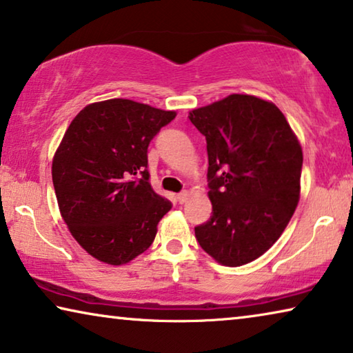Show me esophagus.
Segmentation results:
<instances>
[{"label":"esophagus","instance_id":"esophagus-1","mask_svg":"<svg viewBox=\"0 0 353 353\" xmlns=\"http://www.w3.org/2000/svg\"><path fill=\"white\" fill-rule=\"evenodd\" d=\"M188 191H183V192H180V194H176V202L178 203H184L188 200Z\"/></svg>","mask_w":353,"mask_h":353}]
</instances>
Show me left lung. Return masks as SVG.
Returning a JSON list of instances; mask_svg holds the SVG:
<instances>
[{
  "label": "left lung",
  "mask_w": 353,
  "mask_h": 353,
  "mask_svg": "<svg viewBox=\"0 0 353 353\" xmlns=\"http://www.w3.org/2000/svg\"><path fill=\"white\" fill-rule=\"evenodd\" d=\"M207 139L211 218L195 227L205 252L225 267L256 260L274 245L300 199L301 146L268 101L230 94L195 108Z\"/></svg>",
  "instance_id": "8db88e82"
}]
</instances>
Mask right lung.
<instances>
[{"label":"right lung","mask_w":353,"mask_h":353,"mask_svg":"<svg viewBox=\"0 0 353 353\" xmlns=\"http://www.w3.org/2000/svg\"><path fill=\"white\" fill-rule=\"evenodd\" d=\"M175 112L129 99L80 110L52 164L58 207L72 236L90 256L123 265L154 241L172 208L150 184L148 145Z\"/></svg>","instance_id":"1"}]
</instances>
